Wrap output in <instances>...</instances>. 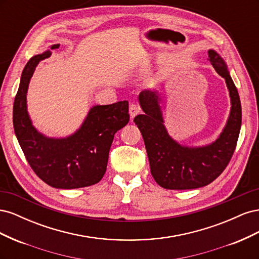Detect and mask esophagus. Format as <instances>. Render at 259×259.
I'll return each instance as SVG.
<instances>
[{
    "instance_id": "esophagus-1",
    "label": "esophagus",
    "mask_w": 259,
    "mask_h": 259,
    "mask_svg": "<svg viewBox=\"0 0 259 259\" xmlns=\"http://www.w3.org/2000/svg\"><path fill=\"white\" fill-rule=\"evenodd\" d=\"M140 110H142V109H140V107L138 105L132 104L130 106V115H131L132 119H134V117L140 112Z\"/></svg>"
}]
</instances>
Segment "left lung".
Segmentation results:
<instances>
[{"mask_svg":"<svg viewBox=\"0 0 259 259\" xmlns=\"http://www.w3.org/2000/svg\"><path fill=\"white\" fill-rule=\"evenodd\" d=\"M208 60L225 79L231 100L228 121L214 143L202 147L178 144L164 126L159 93L147 90L138 96L145 113L135 116L134 122L144 138L151 174L156 184L165 189H195L214 182L228 165L236 149L242 121L239 93L224 59L209 50Z\"/></svg>","mask_w":259,"mask_h":259,"instance_id":"left-lung-1","label":"left lung"}]
</instances>
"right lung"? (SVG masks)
<instances>
[{
    "label": "right lung",
    "mask_w": 259,
    "mask_h": 259,
    "mask_svg": "<svg viewBox=\"0 0 259 259\" xmlns=\"http://www.w3.org/2000/svg\"><path fill=\"white\" fill-rule=\"evenodd\" d=\"M58 48L59 44H54L51 50ZM51 55L50 50L35 55L23 69L13 108L15 134L31 168L44 183L57 189L95 185L106 173L114 134L130 121L128 101L94 106L74 134L65 138L46 137L31 122L27 92L38 62Z\"/></svg>",
    "instance_id": "add662e5"
}]
</instances>
